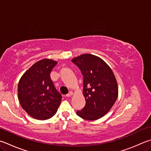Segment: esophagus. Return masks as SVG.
Returning <instances> with one entry per match:
<instances>
[{"mask_svg":"<svg viewBox=\"0 0 151 151\" xmlns=\"http://www.w3.org/2000/svg\"><path fill=\"white\" fill-rule=\"evenodd\" d=\"M73 94V92L72 91H70V92H68V94H67V97H70V96H72Z\"/></svg>","mask_w":151,"mask_h":151,"instance_id":"esophagus-1","label":"esophagus"}]
</instances>
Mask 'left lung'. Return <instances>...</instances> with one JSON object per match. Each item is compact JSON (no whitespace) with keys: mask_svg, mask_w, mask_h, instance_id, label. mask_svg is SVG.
Listing matches in <instances>:
<instances>
[{"mask_svg":"<svg viewBox=\"0 0 151 151\" xmlns=\"http://www.w3.org/2000/svg\"><path fill=\"white\" fill-rule=\"evenodd\" d=\"M84 77L83 94L86 105L76 114L86 120H96L110 110L118 96L117 80L111 68L100 57L83 54L71 60Z\"/></svg>","mask_w":151,"mask_h":151,"instance_id":"left-lung-1","label":"left lung"}]
</instances>
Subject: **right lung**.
Masks as SVG:
<instances>
[{
	"label": "right lung",
	"instance_id": "obj_1",
	"mask_svg": "<svg viewBox=\"0 0 151 151\" xmlns=\"http://www.w3.org/2000/svg\"><path fill=\"white\" fill-rule=\"evenodd\" d=\"M57 61L50 59L40 60L22 76L18 85L19 102L32 117L45 120L53 117L61 102L50 74Z\"/></svg>",
	"mask_w": 151,
	"mask_h": 151
}]
</instances>
